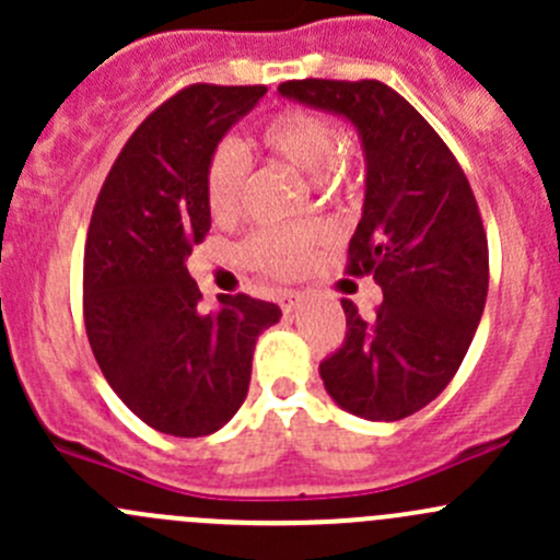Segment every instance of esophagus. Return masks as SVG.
<instances>
[{"label": "esophagus", "instance_id": "1", "mask_svg": "<svg viewBox=\"0 0 560 560\" xmlns=\"http://www.w3.org/2000/svg\"><path fill=\"white\" fill-rule=\"evenodd\" d=\"M301 301H303V292H295V290H287L279 295V306L284 314L295 312V308L301 306Z\"/></svg>", "mask_w": 560, "mask_h": 560}]
</instances>
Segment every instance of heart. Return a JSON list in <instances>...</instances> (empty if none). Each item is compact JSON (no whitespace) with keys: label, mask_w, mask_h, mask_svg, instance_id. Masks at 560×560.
<instances>
[{"label":"heart","mask_w":560,"mask_h":560,"mask_svg":"<svg viewBox=\"0 0 560 560\" xmlns=\"http://www.w3.org/2000/svg\"><path fill=\"white\" fill-rule=\"evenodd\" d=\"M259 145L270 160L287 162L295 171L308 173L316 195H341L352 186V165L343 149H338V129L312 107L287 105L270 113L259 127ZM252 165L233 140H219L206 160L202 189L208 211L219 222L241 213L246 202ZM325 233L316 222L270 224L246 241L244 257L254 270L276 279L298 276L308 265Z\"/></svg>","instance_id":"1"}]
</instances>
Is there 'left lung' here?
Here are the masks:
<instances>
[{
	"instance_id": "1",
	"label": "left lung",
	"mask_w": 560,
	"mask_h": 560,
	"mask_svg": "<svg viewBox=\"0 0 560 560\" xmlns=\"http://www.w3.org/2000/svg\"><path fill=\"white\" fill-rule=\"evenodd\" d=\"M284 97L341 113L365 149L363 219L347 273L374 276L385 301L319 363L325 389L365 420H404L460 369L488 298V235L471 184L436 129L382 81L281 83Z\"/></svg>"
}]
</instances>
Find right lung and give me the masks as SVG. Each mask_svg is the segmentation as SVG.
I'll return each mask as SVG.
<instances>
[{
  "mask_svg": "<svg viewBox=\"0 0 560 560\" xmlns=\"http://www.w3.org/2000/svg\"><path fill=\"white\" fill-rule=\"evenodd\" d=\"M268 86L191 83L143 118L113 162L83 252V319L118 398L160 433L208 436L246 400L257 336L281 308L244 292L217 314L186 270L211 230L213 145Z\"/></svg>",
  "mask_w": 560,
  "mask_h": 560,
  "instance_id": "right-lung-1",
  "label": "right lung"
}]
</instances>
